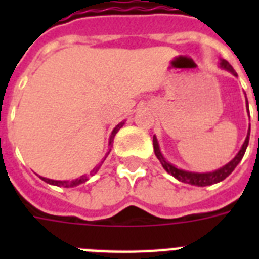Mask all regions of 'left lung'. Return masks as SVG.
<instances>
[{
    "instance_id": "1",
    "label": "left lung",
    "mask_w": 259,
    "mask_h": 259,
    "mask_svg": "<svg viewBox=\"0 0 259 259\" xmlns=\"http://www.w3.org/2000/svg\"><path fill=\"white\" fill-rule=\"evenodd\" d=\"M219 66H221V68H223V70L231 72L234 76H238L237 72L234 71V68L231 67V64H230L227 60L221 59ZM246 102H247V99H246ZM246 107H247V111H249V103H247ZM249 138H250V127H249V132H247V136H246L245 142H243V145H242L241 150L237 153V156H235L231 161L227 162L226 165H223L222 168H219V169L217 170H212V172H201V173L191 172V170H185V169H181V168H177V166H175L173 164H170L169 161H166V158L162 156L161 149H160V145H158L157 137H156V136H153V148H154V154H156V157H157L158 160H160V162H161L162 168L169 173V175H172L175 179H177V180L181 181V183L196 185V187H207V185H212L219 183V181H223L226 177L229 176L230 173L237 168V165L241 162L243 156H245V152L246 149H247V145H249Z\"/></svg>"
}]
</instances>
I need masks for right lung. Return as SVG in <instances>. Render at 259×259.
Instances as JSON below:
<instances>
[{"mask_svg":"<svg viewBox=\"0 0 259 259\" xmlns=\"http://www.w3.org/2000/svg\"><path fill=\"white\" fill-rule=\"evenodd\" d=\"M123 125H125V121L121 122V123H118V125L115 126V127H114L113 132H111V136H110L109 146H113V145H111V144H113V138L115 137V134L118 133V130L121 129V127ZM110 150H111V149H109V152H107V154H106V157L109 156ZM102 162H103V161H102ZM99 168H101V165L97 166V168H94V169L91 170V173H90V175H94V173H97ZM40 179L46 181V183H48V184L58 185V187H66V188H70V187H76V185L82 184V183H86V181L89 180V176H86V175H84V176H80V177H79V179H75V180H71V181L70 180H64V181H62V180H52V179H47V177H41V176H40Z\"/></svg>","mask_w":259,"mask_h":259,"instance_id":"obj_1","label":"right lung"}]
</instances>
